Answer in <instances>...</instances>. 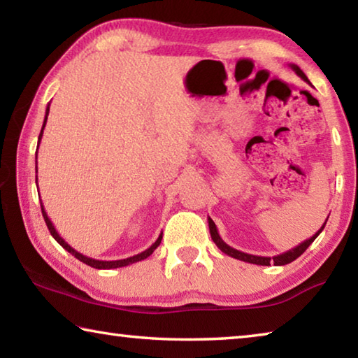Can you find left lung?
<instances>
[{
    "instance_id": "obj_1",
    "label": "left lung",
    "mask_w": 358,
    "mask_h": 358,
    "mask_svg": "<svg viewBox=\"0 0 358 358\" xmlns=\"http://www.w3.org/2000/svg\"><path fill=\"white\" fill-rule=\"evenodd\" d=\"M289 66L295 71L296 76H299L300 78H303V80H305V82L310 83V80H308V77L305 76V72H303V71L299 68V66H296V64H289ZM327 220H329V217H327ZM325 224H327V221L322 224V227H320V229L317 230V232L313 235L311 238L305 240V241H303V243H300L299 246L292 248V250H289V251L282 252V254H278V256H273V257H264V256H252V254L241 252V251H238V250H235V248L229 246V245L226 243V241H224V240L220 237V234H217V229H216V224H215L213 220H211V217L208 216L210 235H211V240H213L215 243H216V246L220 248V250H221L224 254H227V256H230V257L238 259V260H243V262L256 264V265H270V264H275V265H286V264L294 262V260H295L296 257H300L301 254L306 251V248L310 246V245L313 243V241L317 238V235L324 230Z\"/></svg>"
}]
</instances>
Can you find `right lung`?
Here are the masks:
<instances>
[{
    "instance_id": "obj_1",
    "label": "right lung",
    "mask_w": 358,
    "mask_h": 358,
    "mask_svg": "<svg viewBox=\"0 0 358 358\" xmlns=\"http://www.w3.org/2000/svg\"><path fill=\"white\" fill-rule=\"evenodd\" d=\"M48 110H50V106H47V108H45V118H44V123H42V129H41V134H39V138H38V147H39V143H41L42 134H44V128H45V123H47ZM36 172H38V153H36ZM36 181H38V178H36ZM41 210H42V216H44V221H45V224H47V227H48V230H50L52 237L55 238V240L58 241V243L64 248L66 251L71 252L72 256H74V257H77L78 260H80V262L87 264V265H90V266H93V268H98V270L120 268V266H126V265H131V264L141 262V260L147 259L148 256H151V254H153V251L156 250L157 246H159L161 240H162V234H161L159 237H157V240L155 241V243L148 248V250L142 251L141 254H136V256H132V257H126V259H120V260H98V259H92V257L83 256L82 252L76 251L74 248H72L71 245L66 243V241H64L62 237H59V234L57 232V229H55V226H53V222L50 221V217L47 216V211H45V208H44V205H42V202H41Z\"/></svg>"
}]
</instances>
